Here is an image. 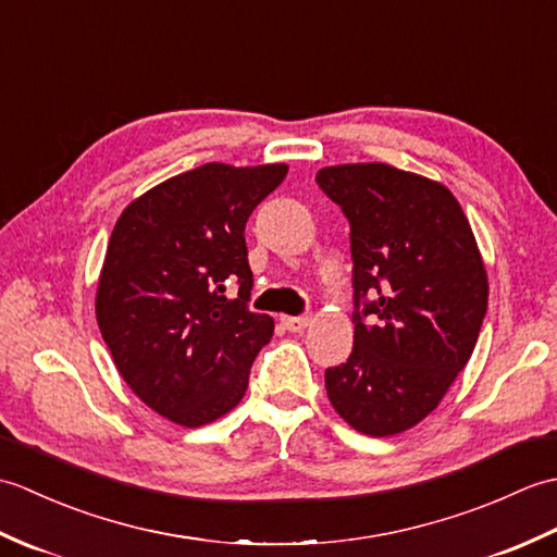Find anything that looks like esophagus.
Masks as SVG:
<instances>
[{"label": "esophagus", "instance_id": "esophagus-1", "mask_svg": "<svg viewBox=\"0 0 557 557\" xmlns=\"http://www.w3.org/2000/svg\"><path fill=\"white\" fill-rule=\"evenodd\" d=\"M311 323V318L306 315H285L282 318V325H285L289 333H301V330H306V325Z\"/></svg>", "mask_w": 557, "mask_h": 557}]
</instances>
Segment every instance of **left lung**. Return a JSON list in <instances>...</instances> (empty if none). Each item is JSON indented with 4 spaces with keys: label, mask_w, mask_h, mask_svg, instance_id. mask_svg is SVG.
I'll return each mask as SVG.
<instances>
[{
    "label": "left lung",
    "mask_w": 557,
    "mask_h": 557,
    "mask_svg": "<svg viewBox=\"0 0 557 557\" xmlns=\"http://www.w3.org/2000/svg\"><path fill=\"white\" fill-rule=\"evenodd\" d=\"M315 182L349 220L359 309L347 363L325 371L330 405L354 431L397 435L441 405L471 359L488 306L486 265L441 182L385 162L323 168Z\"/></svg>",
    "instance_id": "left-lung-1"
}]
</instances>
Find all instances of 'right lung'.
<instances>
[{
  "instance_id": "1",
  "label": "right lung",
  "mask_w": 557,
  "mask_h": 557,
  "mask_svg": "<svg viewBox=\"0 0 557 557\" xmlns=\"http://www.w3.org/2000/svg\"><path fill=\"white\" fill-rule=\"evenodd\" d=\"M285 162H208L152 186L116 220L98 277L96 318L116 371L160 417L198 429L239 405L275 321L248 311V215ZM240 285L234 300L226 287Z\"/></svg>"
}]
</instances>
